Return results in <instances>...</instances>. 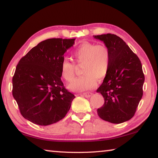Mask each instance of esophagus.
Listing matches in <instances>:
<instances>
[{
    "label": "esophagus",
    "instance_id": "34e87169",
    "mask_svg": "<svg viewBox=\"0 0 158 158\" xmlns=\"http://www.w3.org/2000/svg\"><path fill=\"white\" fill-rule=\"evenodd\" d=\"M92 95H93V93L90 92H86V93H83V95H84L85 98H90Z\"/></svg>",
    "mask_w": 158,
    "mask_h": 158
}]
</instances>
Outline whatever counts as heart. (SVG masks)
Segmentation results:
<instances>
[{"instance_id":"b5f03b06","label":"heart","mask_w":158,"mask_h":158,"mask_svg":"<svg viewBox=\"0 0 158 158\" xmlns=\"http://www.w3.org/2000/svg\"><path fill=\"white\" fill-rule=\"evenodd\" d=\"M76 63L82 66L84 76L72 83L68 89L74 92L93 89L97 85V79H103L106 76L110 65V52L105 45L84 42L73 52ZM76 66L68 60L60 65L61 77L67 82H71L75 76Z\"/></svg>"}]
</instances>
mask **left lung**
I'll return each mask as SVG.
<instances>
[{
    "label": "left lung",
    "instance_id": "8db88e82",
    "mask_svg": "<svg viewBox=\"0 0 158 158\" xmlns=\"http://www.w3.org/2000/svg\"><path fill=\"white\" fill-rule=\"evenodd\" d=\"M110 52L109 72L97 90L105 103L98 115L111 123H122L132 118L143 95L144 74L141 61L128 45L114 34L93 35Z\"/></svg>",
    "mask_w": 158,
    "mask_h": 158
}]
</instances>
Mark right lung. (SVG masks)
Here are the masks:
<instances>
[{"label":"right lung","instance_id":"right-lung-1","mask_svg":"<svg viewBox=\"0 0 158 158\" xmlns=\"http://www.w3.org/2000/svg\"><path fill=\"white\" fill-rule=\"evenodd\" d=\"M75 38L42 41L19 60L12 78V95L23 117L46 126L65 116L75 98L61 81L64 53Z\"/></svg>","mask_w":158,"mask_h":158}]
</instances>
